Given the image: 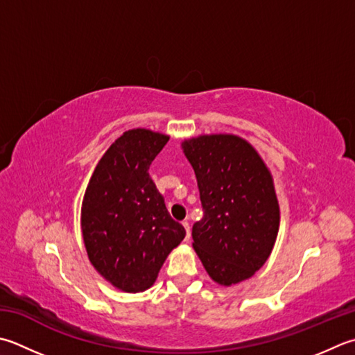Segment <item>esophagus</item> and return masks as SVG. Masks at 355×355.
I'll use <instances>...</instances> for the list:
<instances>
[{
	"label": "esophagus",
	"instance_id": "34e87169",
	"mask_svg": "<svg viewBox=\"0 0 355 355\" xmlns=\"http://www.w3.org/2000/svg\"><path fill=\"white\" fill-rule=\"evenodd\" d=\"M183 226L186 229V240H189L191 239V225H189V221H183Z\"/></svg>",
	"mask_w": 355,
	"mask_h": 355
}]
</instances>
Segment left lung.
<instances>
[{
	"label": "left lung",
	"mask_w": 355,
	"mask_h": 355,
	"mask_svg": "<svg viewBox=\"0 0 355 355\" xmlns=\"http://www.w3.org/2000/svg\"><path fill=\"white\" fill-rule=\"evenodd\" d=\"M183 150L203 207L192 246L212 280L225 286L246 280L265 265L279 232L272 177L240 137L201 135L184 141Z\"/></svg>",
	"instance_id": "1"
}]
</instances>
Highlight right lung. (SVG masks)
Here are the masks:
<instances>
[{
	"mask_svg": "<svg viewBox=\"0 0 355 355\" xmlns=\"http://www.w3.org/2000/svg\"><path fill=\"white\" fill-rule=\"evenodd\" d=\"M168 141L169 137L152 130L124 132L96 164L83 200L81 229L89 260L124 293L150 288L166 257L186 235L149 175Z\"/></svg>",
	"mask_w": 355,
	"mask_h": 355,
	"instance_id": "right-lung-1",
	"label": "right lung"
}]
</instances>
